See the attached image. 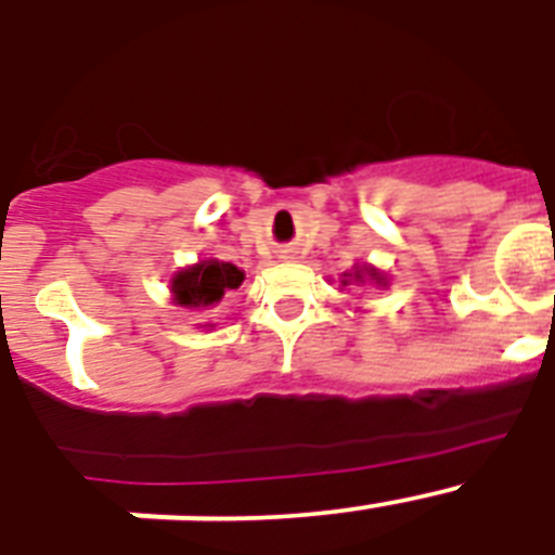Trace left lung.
<instances>
[{"instance_id": "obj_1", "label": "left lung", "mask_w": 555, "mask_h": 555, "mask_svg": "<svg viewBox=\"0 0 555 555\" xmlns=\"http://www.w3.org/2000/svg\"><path fill=\"white\" fill-rule=\"evenodd\" d=\"M364 274H370L372 281H377V283L384 281V278H380V274H377L375 269H356V272H352V281H356V283H364ZM341 283H345V286H347V281H341Z\"/></svg>"}]
</instances>
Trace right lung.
Returning a JSON list of instances; mask_svg holds the SVG:
<instances>
[{
    "label": "right lung",
    "mask_w": 555,
    "mask_h": 555,
    "mask_svg": "<svg viewBox=\"0 0 555 555\" xmlns=\"http://www.w3.org/2000/svg\"><path fill=\"white\" fill-rule=\"evenodd\" d=\"M242 281L244 272L233 263L199 261L197 267L185 269L171 281V292L180 306L205 308L222 300L228 288L242 286Z\"/></svg>",
    "instance_id": "right-lung-1"
}]
</instances>
